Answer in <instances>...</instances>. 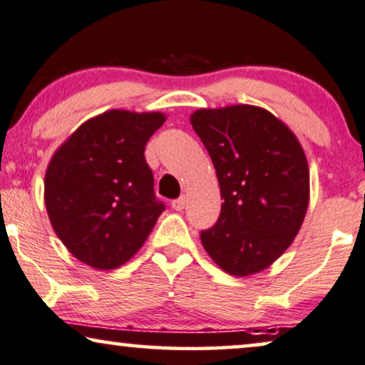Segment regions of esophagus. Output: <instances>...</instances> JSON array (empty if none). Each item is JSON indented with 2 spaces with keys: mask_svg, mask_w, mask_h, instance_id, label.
<instances>
[{
  "mask_svg": "<svg viewBox=\"0 0 365 365\" xmlns=\"http://www.w3.org/2000/svg\"><path fill=\"white\" fill-rule=\"evenodd\" d=\"M185 205H187L185 197H178V199H175L173 202H171V207H173L175 210H183L185 209Z\"/></svg>",
  "mask_w": 365,
  "mask_h": 365,
  "instance_id": "1",
  "label": "esophagus"
}]
</instances>
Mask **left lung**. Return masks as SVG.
I'll use <instances>...</instances> for the list:
<instances>
[{
    "label": "left lung",
    "mask_w": 365,
    "mask_h": 365,
    "mask_svg": "<svg viewBox=\"0 0 365 365\" xmlns=\"http://www.w3.org/2000/svg\"><path fill=\"white\" fill-rule=\"evenodd\" d=\"M190 120L225 200L216 225L200 232L202 245L227 274H257L289 248L304 221L309 202L304 151L287 125L252 105L204 108Z\"/></svg>",
    "instance_id": "obj_1"
}]
</instances>
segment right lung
<instances>
[{"mask_svg":"<svg viewBox=\"0 0 365 365\" xmlns=\"http://www.w3.org/2000/svg\"><path fill=\"white\" fill-rule=\"evenodd\" d=\"M160 112L108 110L90 118L52 156L46 173L51 225L78 260L110 270L129 260L155 227L165 204L144 149Z\"/></svg>","mask_w":365,"mask_h":365,"instance_id":"add662e5","label":"right lung"}]
</instances>
